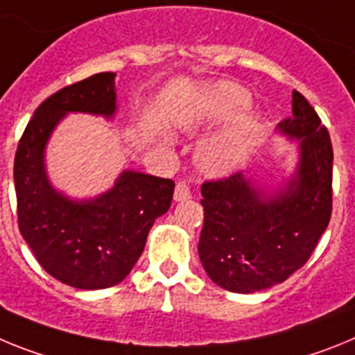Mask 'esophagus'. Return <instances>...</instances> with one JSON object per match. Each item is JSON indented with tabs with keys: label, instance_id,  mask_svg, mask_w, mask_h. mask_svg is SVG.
<instances>
[{
	"label": "esophagus",
	"instance_id": "obj_1",
	"mask_svg": "<svg viewBox=\"0 0 355 355\" xmlns=\"http://www.w3.org/2000/svg\"><path fill=\"white\" fill-rule=\"evenodd\" d=\"M175 202H182V200L191 198V189L189 184L187 182H177V186H175V195H173Z\"/></svg>",
	"mask_w": 355,
	"mask_h": 355
}]
</instances>
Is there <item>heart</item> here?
<instances>
[{
	"label": "heart",
	"instance_id": "1",
	"mask_svg": "<svg viewBox=\"0 0 355 355\" xmlns=\"http://www.w3.org/2000/svg\"><path fill=\"white\" fill-rule=\"evenodd\" d=\"M250 107L245 89L220 84L205 92L202 101L182 119L186 130H196L214 123L227 121ZM261 139V125L254 118H241L225 130L211 135L196 150V164L207 175H225L236 169Z\"/></svg>",
	"mask_w": 355,
	"mask_h": 355
}]
</instances>
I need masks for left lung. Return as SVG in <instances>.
Wrapping results in <instances>:
<instances>
[{
    "label": "left lung",
    "instance_id": "left-lung-1",
    "mask_svg": "<svg viewBox=\"0 0 355 355\" xmlns=\"http://www.w3.org/2000/svg\"><path fill=\"white\" fill-rule=\"evenodd\" d=\"M298 141L295 177L275 195L234 173L202 186L198 255L214 284L255 293L284 282L307 263L332 212V144L316 110L293 91V114L277 126Z\"/></svg>",
    "mask_w": 355,
    "mask_h": 355
}]
</instances>
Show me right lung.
I'll return each mask as SVG.
<instances>
[{
    "mask_svg": "<svg viewBox=\"0 0 355 355\" xmlns=\"http://www.w3.org/2000/svg\"><path fill=\"white\" fill-rule=\"evenodd\" d=\"M116 73H98L42 101L17 144L14 186L21 236L49 275L71 288L105 289L125 279L153 221L168 212L175 182L126 169L112 189L71 200L51 187L44 168L49 135L67 112L112 118Z\"/></svg>",
    "mask_w": 355,
    "mask_h": 355,
    "instance_id": "1",
    "label": "right lung"
}]
</instances>
